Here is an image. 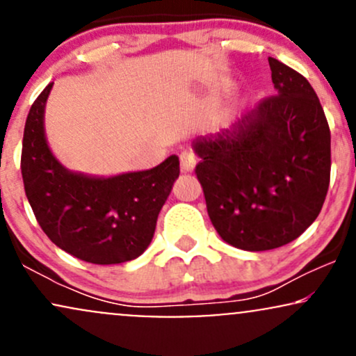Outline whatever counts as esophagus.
<instances>
[{"instance_id":"1","label":"esophagus","mask_w":356,"mask_h":356,"mask_svg":"<svg viewBox=\"0 0 356 356\" xmlns=\"http://www.w3.org/2000/svg\"><path fill=\"white\" fill-rule=\"evenodd\" d=\"M197 164V157L192 150H184L181 154V170L182 172H192Z\"/></svg>"}]
</instances>
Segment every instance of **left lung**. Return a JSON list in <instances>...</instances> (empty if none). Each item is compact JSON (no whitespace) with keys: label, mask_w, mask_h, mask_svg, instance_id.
<instances>
[{"label":"left lung","mask_w":356,"mask_h":356,"mask_svg":"<svg viewBox=\"0 0 356 356\" xmlns=\"http://www.w3.org/2000/svg\"><path fill=\"white\" fill-rule=\"evenodd\" d=\"M276 97L192 149L218 234L244 251L295 241L320 214L330 186V127L303 75L268 58Z\"/></svg>","instance_id":"left-lung-1"}]
</instances>
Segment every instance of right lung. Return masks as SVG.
<instances>
[{
  "label": "right lung",
  "mask_w": 356,
  "mask_h": 356,
  "mask_svg": "<svg viewBox=\"0 0 356 356\" xmlns=\"http://www.w3.org/2000/svg\"><path fill=\"white\" fill-rule=\"evenodd\" d=\"M53 83L26 117L22 175L28 202L44 234L60 249L93 264L136 259L154 238L159 212L179 177L170 155L149 170L90 175L67 169L48 145L44 107Z\"/></svg>",
  "instance_id": "1"
}]
</instances>
